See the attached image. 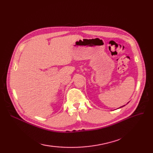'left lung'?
Instances as JSON below:
<instances>
[{
    "label": "left lung",
    "mask_w": 153,
    "mask_h": 153,
    "mask_svg": "<svg viewBox=\"0 0 153 153\" xmlns=\"http://www.w3.org/2000/svg\"><path fill=\"white\" fill-rule=\"evenodd\" d=\"M121 107H122V106H121ZM120 108H121V107H120Z\"/></svg>",
    "instance_id": "8db88e82"
}]
</instances>
